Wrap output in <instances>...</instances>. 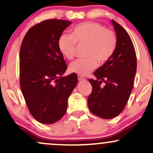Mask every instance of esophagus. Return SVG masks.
Masks as SVG:
<instances>
[{"label":"esophagus","mask_w":153,"mask_h":153,"mask_svg":"<svg viewBox=\"0 0 153 153\" xmlns=\"http://www.w3.org/2000/svg\"><path fill=\"white\" fill-rule=\"evenodd\" d=\"M78 80H85V79L83 77L81 76V75H78Z\"/></svg>","instance_id":"esophagus-1"}]
</instances>
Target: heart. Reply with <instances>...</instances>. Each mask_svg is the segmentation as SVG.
Listing matches in <instances>:
<instances>
[{"mask_svg": "<svg viewBox=\"0 0 153 153\" xmlns=\"http://www.w3.org/2000/svg\"><path fill=\"white\" fill-rule=\"evenodd\" d=\"M77 43H87L86 57L73 61L69 66L71 73L82 76L88 75L99 65L111 58L117 47V36L113 31L97 22H83L72 29V34H62L57 42L61 54L68 59H73Z\"/></svg>", "mask_w": 153, "mask_h": 153, "instance_id": "heart-1", "label": "heart"}]
</instances>
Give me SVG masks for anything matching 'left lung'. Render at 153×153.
<instances>
[{"instance_id": "left-lung-1", "label": "left lung", "mask_w": 153, "mask_h": 153, "mask_svg": "<svg viewBox=\"0 0 153 153\" xmlns=\"http://www.w3.org/2000/svg\"><path fill=\"white\" fill-rule=\"evenodd\" d=\"M117 34V47L111 58L94 72L90 79L91 94L88 108L94 114L105 119L118 116L125 108L134 85L137 71L134 47L127 31L112 20ZM103 82L105 86L100 85Z\"/></svg>"}]
</instances>
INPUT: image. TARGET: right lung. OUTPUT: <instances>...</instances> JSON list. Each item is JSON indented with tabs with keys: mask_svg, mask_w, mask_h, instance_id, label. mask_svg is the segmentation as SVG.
Returning <instances> with one entry per match:
<instances>
[{
	"mask_svg": "<svg viewBox=\"0 0 153 153\" xmlns=\"http://www.w3.org/2000/svg\"><path fill=\"white\" fill-rule=\"evenodd\" d=\"M72 22L47 19L26 32L19 54V81L32 117L43 124L57 122L65 114L68 99L78 82L75 73L65 77L67 65L57 42Z\"/></svg>",
	"mask_w": 153,
	"mask_h": 153,
	"instance_id": "add662e5",
	"label": "right lung"
}]
</instances>
